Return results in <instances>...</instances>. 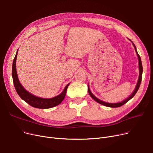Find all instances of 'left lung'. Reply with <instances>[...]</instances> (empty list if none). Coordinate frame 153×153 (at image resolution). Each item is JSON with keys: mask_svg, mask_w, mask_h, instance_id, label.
<instances>
[{"mask_svg": "<svg viewBox=\"0 0 153 153\" xmlns=\"http://www.w3.org/2000/svg\"><path fill=\"white\" fill-rule=\"evenodd\" d=\"M132 44H133L134 47H135V50L136 51V53L137 54V56H138V61H139V70H140V74H139V77H138V82L137 84V85L135 87V88L134 90V91H133V93H132L127 98H126V100H123V101H121V102H119V103H106V102H104V101H101L100 100H99L98 98H96L92 94H91V92L90 91V90L89 88V86L88 85V94L89 95H90V97L92 98L95 101H96L97 102H98V103L101 104V105H103L104 106H108V107H111V108H117V107H120L121 106L124 105L125 103H126L127 101H128L131 98H133L135 95L136 94V93L137 92V91L140 86V84H141V78H142V73H143V66H142V64H141V58L140 56V55H138L137 51V48H136V47L135 45H134V44L132 42Z\"/></svg>", "mask_w": 153, "mask_h": 153, "instance_id": "left-lung-1", "label": "left lung"}]
</instances>
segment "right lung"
I'll return each mask as SVG.
<instances>
[{"instance_id": "1", "label": "right lung", "mask_w": 153, "mask_h": 153, "mask_svg": "<svg viewBox=\"0 0 153 153\" xmlns=\"http://www.w3.org/2000/svg\"><path fill=\"white\" fill-rule=\"evenodd\" d=\"M18 50L15 57L13 59L12 65V77L14 86L19 96L31 106L40 109L50 108L56 106L62 103V101L64 100L65 97L66 90L69 84L66 85L63 91L59 95L52 98H42L36 97L32 94H30L23 87L22 85L19 82L16 69V59L18 53Z\"/></svg>"}]
</instances>
